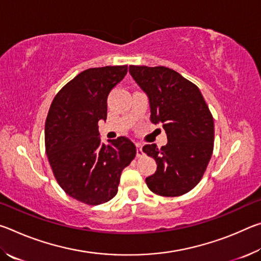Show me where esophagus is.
<instances>
[{
    "label": "esophagus",
    "instance_id": "esophagus-1",
    "mask_svg": "<svg viewBox=\"0 0 261 261\" xmlns=\"http://www.w3.org/2000/svg\"><path fill=\"white\" fill-rule=\"evenodd\" d=\"M136 146H137V158H140L144 154L143 148H141V145L140 144H137Z\"/></svg>",
    "mask_w": 261,
    "mask_h": 261
}]
</instances>
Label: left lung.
Instances as JSON below:
<instances>
[{"instance_id": "1", "label": "left lung", "mask_w": 261, "mask_h": 261, "mask_svg": "<svg viewBox=\"0 0 261 261\" xmlns=\"http://www.w3.org/2000/svg\"><path fill=\"white\" fill-rule=\"evenodd\" d=\"M129 72L148 96L152 123H161L168 139L161 148L143 147L158 165L146 178L147 187L159 196H182L200 182L213 153L208 106L199 88L173 69L130 65Z\"/></svg>"}]
</instances>
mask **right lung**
I'll use <instances>...</instances> for the list:
<instances>
[{"label": "right lung", "mask_w": 261, "mask_h": 261, "mask_svg": "<svg viewBox=\"0 0 261 261\" xmlns=\"http://www.w3.org/2000/svg\"><path fill=\"white\" fill-rule=\"evenodd\" d=\"M126 72L127 65L84 70L61 88L47 115L45 146L53 173L64 192L84 204L116 196L122 170L136 156L126 137L102 144L99 136L108 95Z\"/></svg>", "instance_id": "obj_1"}]
</instances>
